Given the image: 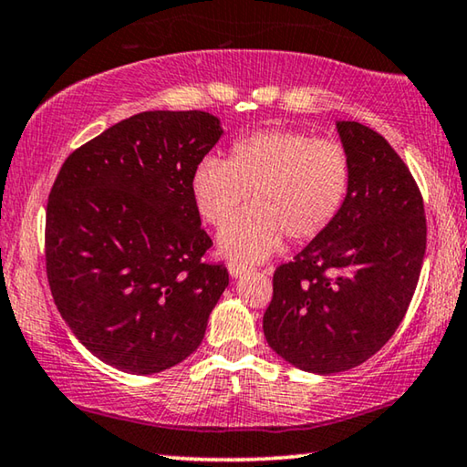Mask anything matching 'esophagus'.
Instances as JSON below:
<instances>
[{"label": "esophagus", "mask_w": 467, "mask_h": 467, "mask_svg": "<svg viewBox=\"0 0 467 467\" xmlns=\"http://www.w3.org/2000/svg\"><path fill=\"white\" fill-rule=\"evenodd\" d=\"M249 268L252 266H247V264H243V262H236V260L228 262V273H231V276H241L243 273H247Z\"/></svg>", "instance_id": "34e87169"}]
</instances>
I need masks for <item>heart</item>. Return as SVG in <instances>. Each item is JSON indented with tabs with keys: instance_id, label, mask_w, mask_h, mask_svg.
I'll return each instance as SVG.
<instances>
[{
	"instance_id": "heart-1",
	"label": "heart",
	"mask_w": 467,
	"mask_h": 467,
	"mask_svg": "<svg viewBox=\"0 0 467 467\" xmlns=\"http://www.w3.org/2000/svg\"><path fill=\"white\" fill-rule=\"evenodd\" d=\"M352 182V165L339 142L302 130H262L233 144L228 161L201 159L191 194L207 224L222 226L253 192L254 207L222 228L226 254L262 260L287 234L308 243L336 224Z\"/></svg>"
}]
</instances>
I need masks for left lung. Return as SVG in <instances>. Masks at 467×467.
<instances>
[{
  "label": "left lung",
  "mask_w": 467,
  "mask_h": 467,
  "mask_svg": "<svg viewBox=\"0 0 467 467\" xmlns=\"http://www.w3.org/2000/svg\"><path fill=\"white\" fill-rule=\"evenodd\" d=\"M337 131L352 165L344 210L275 270L264 312L268 346L312 373L348 371L394 336L426 254L423 199L399 152L363 123Z\"/></svg>",
  "instance_id": "left-lung-1"
}]
</instances>
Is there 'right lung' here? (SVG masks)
<instances>
[{
    "mask_svg": "<svg viewBox=\"0 0 467 467\" xmlns=\"http://www.w3.org/2000/svg\"><path fill=\"white\" fill-rule=\"evenodd\" d=\"M203 110H146L75 149L46 210V275L75 337L110 367L149 375L197 350L228 285L191 194L220 140Z\"/></svg>",
    "mask_w": 467,
    "mask_h": 467,
    "instance_id": "obj_1",
    "label": "right lung"
}]
</instances>
